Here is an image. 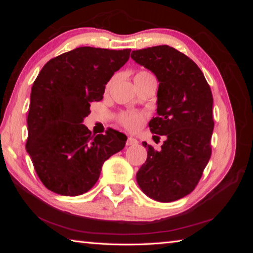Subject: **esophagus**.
<instances>
[{"mask_svg": "<svg viewBox=\"0 0 253 253\" xmlns=\"http://www.w3.org/2000/svg\"><path fill=\"white\" fill-rule=\"evenodd\" d=\"M126 144L127 145H137V144H138V140L134 138V137H128Z\"/></svg>", "mask_w": 253, "mask_h": 253, "instance_id": "esophagus-1", "label": "esophagus"}]
</instances>
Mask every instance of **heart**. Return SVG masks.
<instances>
[{
	"label": "heart",
	"instance_id": "heart-1",
	"mask_svg": "<svg viewBox=\"0 0 253 253\" xmlns=\"http://www.w3.org/2000/svg\"><path fill=\"white\" fill-rule=\"evenodd\" d=\"M151 78H154V77L149 74L148 71L139 70L135 75L134 81L135 83H139V81H144ZM113 83H114V79H111L108 83V84H107V89L110 87ZM144 119H145L144 114L136 113V111H126V113H122L118 116L119 123H121L124 127L127 128L128 130H131V131H135L138 129V128L143 125Z\"/></svg>",
	"mask_w": 253,
	"mask_h": 253
}]
</instances>
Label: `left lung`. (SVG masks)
Here are the masks:
<instances>
[{
    "label": "left lung",
    "instance_id": "1",
    "mask_svg": "<svg viewBox=\"0 0 253 253\" xmlns=\"http://www.w3.org/2000/svg\"><path fill=\"white\" fill-rule=\"evenodd\" d=\"M130 57L160 83L158 116L148 126L153 134L166 137L160 151L143 143L147 160L137 172V183L151 199L173 202L194 190L211 157V88L193 60L172 46L136 50Z\"/></svg>",
    "mask_w": 253,
    "mask_h": 253
}]
</instances>
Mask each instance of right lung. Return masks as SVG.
<instances>
[{
    "mask_svg": "<svg viewBox=\"0 0 253 253\" xmlns=\"http://www.w3.org/2000/svg\"><path fill=\"white\" fill-rule=\"evenodd\" d=\"M129 53V49L81 46L51 59L38 75L25 148L48 190L66 196L85 193L99 178L105 161L125 147L123 132L110 129L93 136L83 122Z\"/></svg>",
    "mask_w": 253,
    "mask_h": 253,
    "instance_id": "1",
    "label": "right lung"
}]
</instances>
